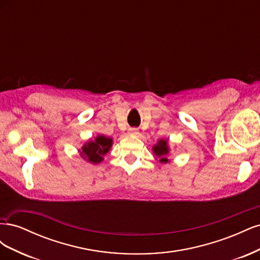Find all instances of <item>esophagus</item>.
<instances>
[{"label":"esophagus","mask_w":260,"mask_h":260,"mask_svg":"<svg viewBox=\"0 0 260 260\" xmlns=\"http://www.w3.org/2000/svg\"><path fill=\"white\" fill-rule=\"evenodd\" d=\"M128 133H129V135H131V136H139L140 135V131L137 128H130L128 130Z\"/></svg>","instance_id":"obj_1"}]
</instances>
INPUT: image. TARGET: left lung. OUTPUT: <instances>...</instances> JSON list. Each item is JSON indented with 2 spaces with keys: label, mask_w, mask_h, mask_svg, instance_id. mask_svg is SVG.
Returning <instances> with one entry per match:
<instances>
[{
  "label": "left lung",
  "mask_w": 260,
  "mask_h": 260,
  "mask_svg": "<svg viewBox=\"0 0 260 260\" xmlns=\"http://www.w3.org/2000/svg\"><path fill=\"white\" fill-rule=\"evenodd\" d=\"M153 154L155 155V159L161 164L170 162L168 159V155L170 153V147L168 143V139H160L152 148Z\"/></svg>",
  "instance_id": "8db88e82"
}]
</instances>
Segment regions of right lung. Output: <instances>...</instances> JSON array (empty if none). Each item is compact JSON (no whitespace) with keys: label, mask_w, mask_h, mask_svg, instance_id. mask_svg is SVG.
Masks as SVG:
<instances>
[{"label":"right lung","mask_w":260,"mask_h":260,"mask_svg":"<svg viewBox=\"0 0 260 260\" xmlns=\"http://www.w3.org/2000/svg\"><path fill=\"white\" fill-rule=\"evenodd\" d=\"M113 146V139L104 135H99L95 139H90L81 148L78 149L82 158L92 165H98L104 160V156Z\"/></svg>","instance_id":"obj_1"}]
</instances>
